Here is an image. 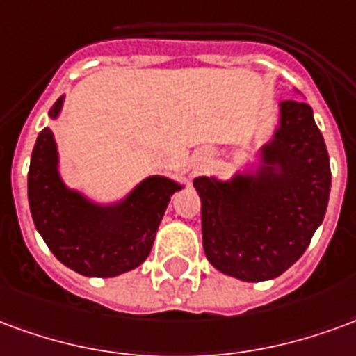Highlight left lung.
I'll list each match as a JSON object with an SVG mask.
<instances>
[{"label": "left lung", "mask_w": 356, "mask_h": 356, "mask_svg": "<svg viewBox=\"0 0 356 356\" xmlns=\"http://www.w3.org/2000/svg\"><path fill=\"white\" fill-rule=\"evenodd\" d=\"M330 184V159L311 106L284 100L256 165L227 180H193L201 197L207 260L238 281L282 275L302 258L323 224Z\"/></svg>", "instance_id": "left-lung-1"}]
</instances>
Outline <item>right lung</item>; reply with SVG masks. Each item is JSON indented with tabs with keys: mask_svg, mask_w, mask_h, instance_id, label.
I'll return each mask as SVG.
<instances>
[{
	"mask_svg": "<svg viewBox=\"0 0 356 356\" xmlns=\"http://www.w3.org/2000/svg\"><path fill=\"white\" fill-rule=\"evenodd\" d=\"M60 96L49 118L58 119ZM186 184L153 175L118 201L98 203L70 188L60 175L53 131L35 140L28 170V201L35 229L56 260L85 277H118L144 264L170 197Z\"/></svg>",
	"mask_w": 356,
	"mask_h": 356,
	"instance_id": "1",
	"label": "right lung"
}]
</instances>
